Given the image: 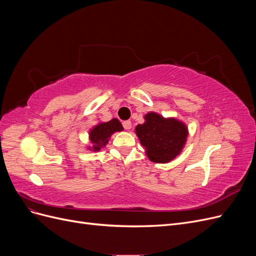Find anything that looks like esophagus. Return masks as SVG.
Returning a JSON list of instances; mask_svg holds the SVG:
<instances>
[{
	"label": "esophagus",
	"mask_w": 256,
	"mask_h": 256,
	"mask_svg": "<svg viewBox=\"0 0 256 256\" xmlns=\"http://www.w3.org/2000/svg\"><path fill=\"white\" fill-rule=\"evenodd\" d=\"M122 127H124V129L129 130V129L131 128V122H130V120H125V122H122Z\"/></svg>",
	"instance_id": "34e87169"
}]
</instances>
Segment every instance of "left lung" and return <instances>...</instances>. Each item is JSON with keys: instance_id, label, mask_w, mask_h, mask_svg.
<instances>
[{"instance_id": "obj_1", "label": "left lung", "mask_w": 256, "mask_h": 256, "mask_svg": "<svg viewBox=\"0 0 256 256\" xmlns=\"http://www.w3.org/2000/svg\"><path fill=\"white\" fill-rule=\"evenodd\" d=\"M136 132L147 157L157 164H166L180 154L188 134L184 124L152 112L145 115V122L136 126Z\"/></svg>"}]
</instances>
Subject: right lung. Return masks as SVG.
Masks as SVG:
<instances>
[{
	"mask_svg": "<svg viewBox=\"0 0 256 256\" xmlns=\"http://www.w3.org/2000/svg\"><path fill=\"white\" fill-rule=\"evenodd\" d=\"M122 126L118 120L113 118L110 122H102L97 125L94 129L90 130V138L92 143V150H99L108 142V138L111 136L115 131H122ZM92 150V148H90Z\"/></svg>",
	"mask_w": 256,
	"mask_h": 256,
	"instance_id": "obj_1",
	"label": "right lung"
}]
</instances>
